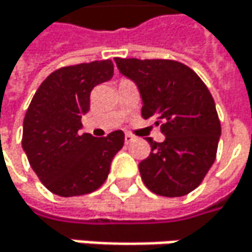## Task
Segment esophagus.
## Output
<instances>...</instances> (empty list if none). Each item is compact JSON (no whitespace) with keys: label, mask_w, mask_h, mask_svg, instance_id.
Segmentation results:
<instances>
[{"label":"esophagus","mask_w":252,"mask_h":252,"mask_svg":"<svg viewBox=\"0 0 252 252\" xmlns=\"http://www.w3.org/2000/svg\"><path fill=\"white\" fill-rule=\"evenodd\" d=\"M134 140H135V137H134V135H131V134H126V144L132 143Z\"/></svg>","instance_id":"esophagus-1"}]
</instances>
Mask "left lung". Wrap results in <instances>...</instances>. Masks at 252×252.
I'll list each match as a JSON object with an SVG mask.
<instances>
[{
  "label": "left lung",
  "instance_id": "8db88e82",
  "mask_svg": "<svg viewBox=\"0 0 252 252\" xmlns=\"http://www.w3.org/2000/svg\"><path fill=\"white\" fill-rule=\"evenodd\" d=\"M120 73L135 83L144 120L162 123V143L140 162L144 185L163 197H182L195 189L216 159L220 123L215 100L189 67L171 60L115 58Z\"/></svg>",
  "mask_w": 252,
  "mask_h": 252
}]
</instances>
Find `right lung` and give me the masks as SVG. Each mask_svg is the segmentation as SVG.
Masks as SVG:
<instances>
[{
	"instance_id": "add662e5",
	"label": "right lung",
	"mask_w": 252,
	"mask_h": 252,
	"mask_svg": "<svg viewBox=\"0 0 252 252\" xmlns=\"http://www.w3.org/2000/svg\"><path fill=\"white\" fill-rule=\"evenodd\" d=\"M112 76L111 60L63 67L45 78L29 105L22 146L34 174L57 195L96 191L124 146L121 129L100 138L78 134L93 87Z\"/></svg>"
}]
</instances>
